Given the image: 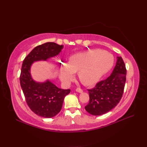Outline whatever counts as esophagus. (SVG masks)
Returning <instances> with one entry per match:
<instances>
[{"label": "esophagus", "mask_w": 147, "mask_h": 147, "mask_svg": "<svg viewBox=\"0 0 147 147\" xmlns=\"http://www.w3.org/2000/svg\"><path fill=\"white\" fill-rule=\"evenodd\" d=\"M76 91L77 92H78V93H82V92H83V90L80 88H77L76 89Z\"/></svg>", "instance_id": "34e87169"}]
</instances>
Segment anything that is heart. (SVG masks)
Segmentation results:
<instances>
[{
	"mask_svg": "<svg viewBox=\"0 0 147 147\" xmlns=\"http://www.w3.org/2000/svg\"><path fill=\"white\" fill-rule=\"evenodd\" d=\"M114 57L109 53L101 50H90L71 55L67 63L61 64L59 76L64 83L69 84L74 79V73L86 86L97 83L102 76L112 68Z\"/></svg>",
	"mask_w": 147,
	"mask_h": 147,
	"instance_id": "1",
	"label": "heart"
}]
</instances>
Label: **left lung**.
Returning <instances> with one entry per match:
<instances>
[{
    "mask_svg": "<svg viewBox=\"0 0 147 147\" xmlns=\"http://www.w3.org/2000/svg\"><path fill=\"white\" fill-rule=\"evenodd\" d=\"M126 69L121 57L117 62L112 74L107 78L96 83L88 90L90 101L85 110L93 115H100L111 111L120 102L126 83Z\"/></svg>",
    "mask_w": 147,
    "mask_h": 147,
    "instance_id": "obj_1",
    "label": "left lung"
}]
</instances>
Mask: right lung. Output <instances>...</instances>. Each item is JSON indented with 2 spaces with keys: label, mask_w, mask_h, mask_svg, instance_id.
<instances>
[{
  "label": "right lung",
  "mask_w": 147,
  "mask_h": 147,
  "mask_svg": "<svg viewBox=\"0 0 147 147\" xmlns=\"http://www.w3.org/2000/svg\"><path fill=\"white\" fill-rule=\"evenodd\" d=\"M62 49V45L47 42L34 48L23 62L20 85L28 105L39 116L51 118L57 115L61 110L65 96L71 90L59 88L49 80L43 83L35 82L31 76V66L34 62L47 61L57 55Z\"/></svg>",
  "instance_id": "add662e5"
}]
</instances>
